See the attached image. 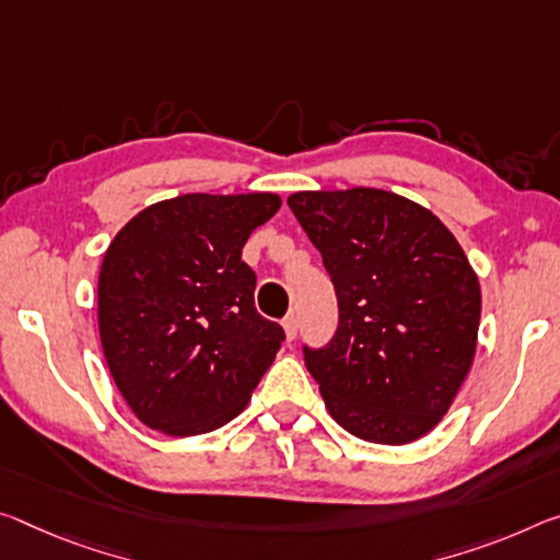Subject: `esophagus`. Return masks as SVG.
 I'll return each mask as SVG.
<instances>
[{"mask_svg":"<svg viewBox=\"0 0 560 560\" xmlns=\"http://www.w3.org/2000/svg\"><path fill=\"white\" fill-rule=\"evenodd\" d=\"M283 331H287V339L294 341L296 334H299V318L294 314H289L283 318Z\"/></svg>","mask_w":560,"mask_h":560,"instance_id":"obj_1","label":"esophagus"}]
</instances>
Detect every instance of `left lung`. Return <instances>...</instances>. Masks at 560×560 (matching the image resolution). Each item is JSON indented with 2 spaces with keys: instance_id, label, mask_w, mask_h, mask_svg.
<instances>
[{
  "instance_id": "left-lung-1",
  "label": "left lung",
  "mask_w": 560,
  "mask_h": 560,
  "mask_svg": "<svg viewBox=\"0 0 560 560\" xmlns=\"http://www.w3.org/2000/svg\"><path fill=\"white\" fill-rule=\"evenodd\" d=\"M322 252L339 324L301 343L328 413L371 443L421 439L471 369L481 289L464 248L429 209L381 189L289 199Z\"/></svg>"
}]
</instances>
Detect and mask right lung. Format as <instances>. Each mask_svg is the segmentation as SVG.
Segmentation results:
<instances>
[{"mask_svg": "<svg viewBox=\"0 0 560 560\" xmlns=\"http://www.w3.org/2000/svg\"><path fill=\"white\" fill-rule=\"evenodd\" d=\"M277 194H184L114 236L100 271V336L112 378L149 429L214 431L246 406L287 339L254 306L248 234Z\"/></svg>", "mask_w": 560, "mask_h": 560, "instance_id": "add662e5", "label": "right lung"}]
</instances>
